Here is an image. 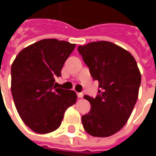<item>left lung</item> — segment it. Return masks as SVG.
<instances>
[{"instance_id":"left-lung-1","label":"left lung","mask_w":156,"mask_h":156,"mask_svg":"<svg viewBox=\"0 0 156 156\" xmlns=\"http://www.w3.org/2000/svg\"><path fill=\"white\" fill-rule=\"evenodd\" d=\"M75 45L43 39L24 48L12 65V94L24 124L38 134H48L61 125L65 111L77 94L69 83L59 84L65 61Z\"/></svg>"}]
</instances>
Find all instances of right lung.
<instances>
[{
	"mask_svg": "<svg viewBox=\"0 0 156 156\" xmlns=\"http://www.w3.org/2000/svg\"><path fill=\"white\" fill-rule=\"evenodd\" d=\"M78 49L101 88L95 98H87L91 108L82 116V124L92 136H111L124 127L133 111L140 72L133 56L110 41H93Z\"/></svg>",
	"mask_w": 156,
	"mask_h": 156,
	"instance_id": "obj_1",
	"label": "right lung"
}]
</instances>
